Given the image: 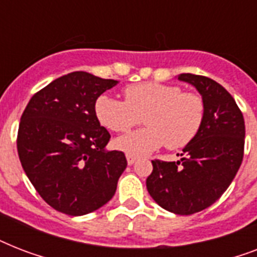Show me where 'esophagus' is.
Returning <instances> with one entry per match:
<instances>
[{"label":"esophagus","instance_id":"1","mask_svg":"<svg viewBox=\"0 0 257 257\" xmlns=\"http://www.w3.org/2000/svg\"><path fill=\"white\" fill-rule=\"evenodd\" d=\"M126 161H128L129 165H132L137 161V157L133 156V155H126Z\"/></svg>","mask_w":257,"mask_h":257}]
</instances>
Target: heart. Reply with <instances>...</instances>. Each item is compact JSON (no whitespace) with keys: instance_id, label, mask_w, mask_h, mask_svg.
<instances>
[{"instance_id":"obj_1","label":"heart","mask_w":257,"mask_h":257,"mask_svg":"<svg viewBox=\"0 0 257 257\" xmlns=\"http://www.w3.org/2000/svg\"><path fill=\"white\" fill-rule=\"evenodd\" d=\"M125 101L102 94L96 100L94 112L101 124L117 133L139 129L116 140V147L133 156H145L163 145L180 149L191 143L204 121L205 106L200 94L183 92L177 85L141 82L124 89Z\"/></svg>"}]
</instances>
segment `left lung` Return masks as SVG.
Here are the masks:
<instances>
[{
    "mask_svg": "<svg viewBox=\"0 0 257 257\" xmlns=\"http://www.w3.org/2000/svg\"><path fill=\"white\" fill-rule=\"evenodd\" d=\"M179 80L203 97V125L179 161H152L147 188L161 208L192 215L215 203L235 179L244 156L245 125L236 101L219 82L191 73L180 74Z\"/></svg>",
    "mask_w": 257,
    "mask_h": 257,
    "instance_id": "8db88e82",
    "label": "left lung"
}]
</instances>
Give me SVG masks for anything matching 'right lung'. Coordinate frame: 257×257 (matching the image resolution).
<instances>
[{
    "instance_id": "right-lung-1",
    "label": "right lung",
    "mask_w": 257,
    "mask_h": 257,
    "mask_svg": "<svg viewBox=\"0 0 257 257\" xmlns=\"http://www.w3.org/2000/svg\"><path fill=\"white\" fill-rule=\"evenodd\" d=\"M86 72L56 78L34 94L17 135L20 161L38 195L56 211L81 216L112 199L126 168L94 112L98 97L116 85Z\"/></svg>"
}]
</instances>
